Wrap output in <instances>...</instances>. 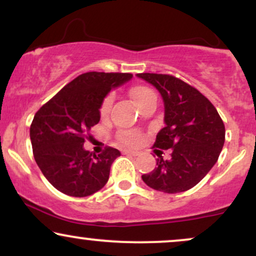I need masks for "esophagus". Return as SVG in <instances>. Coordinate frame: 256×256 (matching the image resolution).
I'll return each instance as SVG.
<instances>
[{"label": "esophagus", "mask_w": 256, "mask_h": 256, "mask_svg": "<svg viewBox=\"0 0 256 256\" xmlns=\"http://www.w3.org/2000/svg\"><path fill=\"white\" fill-rule=\"evenodd\" d=\"M122 154H125V155H132V156H137V155H138V152H134V150H128V149H126V150H122Z\"/></svg>", "instance_id": "34e87169"}]
</instances>
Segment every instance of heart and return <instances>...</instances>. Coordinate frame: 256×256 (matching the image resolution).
I'll list each match as a JSON object with an SVG mask.
<instances>
[{
    "instance_id": "heart-1",
    "label": "heart",
    "mask_w": 256,
    "mask_h": 256,
    "mask_svg": "<svg viewBox=\"0 0 256 256\" xmlns=\"http://www.w3.org/2000/svg\"><path fill=\"white\" fill-rule=\"evenodd\" d=\"M130 95L138 107L142 104H144L146 101H148L149 98H156L154 91L150 88L146 86V85H136V86H134L130 90ZM110 104L112 98L110 96H107L104 100V102H102L101 107H100V114H101V116H107L108 112L110 110ZM116 138H118V140L122 144L125 146H136L142 140L140 134H138L136 131H120Z\"/></svg>"
}]
</instances>
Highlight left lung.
Instances as JSON below:
<instances>
[{
    "label": "left lung",
    "mask_w": 256,
    "mask_h": 256,
    "mask_svg": "<svg viewBox=\"0 0 256 256\" xmlns=\"http://www.w3.org/2000/svg\"><path fill=\"white\" fill-rule=\"evenodd\" d=\"M160 91L166 126L155 140L156 148L171 149V158L158 155L156 167L143 182L152 189L177 194L192 189L218 161L225 142V126L218 110L196 88L174 76L138 73Z\"/></svg>",
    "instance_id": "1"
}]
</instances>
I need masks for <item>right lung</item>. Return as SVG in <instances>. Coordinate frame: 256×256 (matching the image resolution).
Wrapping results in <instances>:
<instances>
[{"mask_svg": "<svg viewBox=\"0 0 256 256\" xmlns=\"http://www.w3.org/2000/svg\"><path fill=\"white\" fill-rule=\"evenodd\" d=\"M131 78V73H83L34 114L30 128L34 160L58 192L85 198L108 182L110 165L120 152L106 146L95 155L85 150L83 144L90 137V128L100 122L104 96Z\"/></svg>", "mask_w": 256, "mask_h": 256, "instance_id": "right-lung-1", "label": "right lung"}]
</instances>
